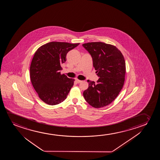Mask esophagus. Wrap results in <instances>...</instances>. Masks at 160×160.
I'll return each mask as SVG.
<instances>
[{
	"instance_id": "obj_1",
	"label": "esophagus",
	"mask_w": 160,
	"mask_h": 160,
	"mask_svg": "<svg viewBox=\"0 0 160 160\" xmlns=\"http://www.w3.org/2000/svg\"><path fill=\"white\" fill-rule=\"evenodd\" d=\"M75 81L77 82V83H80V82H82L81 80H78V79H76V80H75Z\"/></svg>"
}]
</instances>
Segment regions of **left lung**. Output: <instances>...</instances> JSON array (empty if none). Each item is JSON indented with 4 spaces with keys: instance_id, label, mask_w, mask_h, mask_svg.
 I'll list each match as a JSON object with an SVG mask.
<instances>
[{
    "instance_id": "left-lung-1",
    "label": "left lung",
    "mask_w": 160,
    "mask_h": 160,
    "mask_svg": "<svg viewBox=\"0 0 160 160\" xmlns=\"http://www.w3.org/2000/svg\"><path fill=\"white\" fill-rule=\"evenodd\" d=\"M93 59L96 83L88 80L83 97L90 105L100 108L109 105L118 97L125 82L126 63L122 53L116 46L102 42L82 44Z\"/></svg>"
}]
</instances>
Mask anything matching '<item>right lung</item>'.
Wrapping results in <instances>:
<instances>
[{
  "instance_id": "right-lung-1",
  "label": "right lung",
  "mask_w": 160,
  "mask_h": 160,
  "mask_svg": "<svg viewBox=\"0 0 160 160\" xmlns=\"http://www.w3.org/2000/svg\"><path fill=\"white\" fill-rule=\"evenodd\" d=\"M79 45L50 42L34 53L30 67L31 82L40 98L48 105L63 102L74 85V79L61 74V64L66 61L67 53Z\"/></svg>"
}]
</instances>
